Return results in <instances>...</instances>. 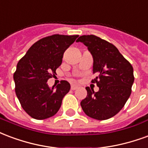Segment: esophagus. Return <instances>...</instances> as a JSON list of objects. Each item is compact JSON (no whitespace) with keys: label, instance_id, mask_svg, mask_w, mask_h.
Instances as JSON below:
<instances>
[{"label":"esophagus","instance_id":"esophagus-1","mask_svg":"<svg viewBox=\"0 0 148 148\" xmlns=\"http://www.w3.org/2000/svg\"><path fill=\"white\" fill-rule=\"evenodd\" d=\"M77 87H77V86H75V85H72V86H71V90H75Z\"/></svg>","mask_w":148,"mask_h":148}]
</instances>
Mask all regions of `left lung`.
<instances>
[{
    "label": "left lung",
    "instance_id": "1",
    "mask_svg": "<svg viewBox=\"0 0 148 148\" xmlns=\"http://www.w3.org/2000/svg\"><path fill=\"white\" fill-rule=\"evenodd\" d=\"M87 46L93 56L91 80L99 90L95 92L87 87V97L80 105L88 117L106 120L114 117L124 107L132 92L134 82L133 68L116 46L94 34L82 35L76 40Z\"/></svg>",
    "mask_w": 148,
    "mask_h": 148
}]
</instances>
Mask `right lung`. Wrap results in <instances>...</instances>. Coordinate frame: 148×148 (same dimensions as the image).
<instances>
[{
    "label": "right lung",
    "mask_w": 148,
    "mask_h": 148,
    "mask_svg": "<svg viewBox=\"0 0 148 148\" xmlns=\"http://www.w3.org/2000/svg\"><path fill=\"white\" fill-rule=\"evenodd\" d=\"M79 35L53 34L34 43L17 64L14 73L15 90L22 108L34 119L49 118L58 113L62 99L70 90L69 83L61 80L57 89L47 80L56 73L64 51Z\"/></svg>",
    "instance_id": "obj_1"
}]
</instances>
